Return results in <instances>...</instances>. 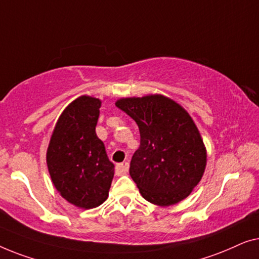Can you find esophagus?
<instances>
[{
	"instance_id": "34e87169",
	"label": "esophagus",
	"mask_w": 259,
	"mask_h": 259,
	"mask_svg": "<svg viewBox=\"0 0 259 259\" xmlns=\"http://www.w3.org/2000/svg\"><path fill=\"white\" fill-rule=\"evenodd\" d=\"M128 170H129V163H126V162L119 163V164H117L115 167L116 175H117V176H122V175L126 174L128 172Z\"/></svg>"
}]
</instances>
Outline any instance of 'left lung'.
<instances>
[{
  "label": "left lung",
  "mask_w": 259,
  "mask_h": 259,
  "mask_svg": "<svg viewBox=\"0 0 259 259\" xmlns=\"http://www.w3.org/2000/svg\"><path fill=\"white\" fill-rule=\"evenodd\" d=\"M116 107L140 129L129 172L143 198L161 206L187 198L206 165L205 147L190 115L163 95L121 98Z\"/></svg>",
  "instance_id": "1"
}]
</instances>
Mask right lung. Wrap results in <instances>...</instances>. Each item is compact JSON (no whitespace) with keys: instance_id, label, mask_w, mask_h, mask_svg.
Masks as SVG:
<instances>
[{"instance_id":"right-lung-1","label":"right lung","mask_w":259,"mask_h":259,"mask_svg":"<svg viewBox=\"0 0 259 259\" xmlns=\"http://www.w3.org/2000/svg\"><path fill=\"white\" fill-rule=\"evenodd\" d=\"M101 103L90 96L71 102L58 118L47 151V165L57 191L82 209L101 205L114 178V164L95 131Z\"/></svg>"}]
</instances>
